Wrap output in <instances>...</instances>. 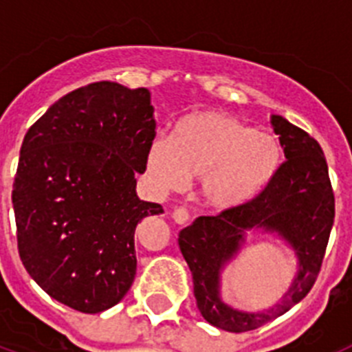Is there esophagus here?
I'll return each mask as SVG.
<instances>
[{
	"label": "esophagus",
	"mask_w": 352,
	"mask_h": 352,
	"mask_svg": "<svg viewBox=\"0 0 352 352\" xmlns=\"http://www.w3.org/2000/svg\"><path fill=\"white\" fill-rule=\"evenodd\" d=\"M173 219L174 222L179 223V226H185V223L190 220V213H188V210H185V208H178V210H174Z\"/></svg>",
	"instance_id": "34e87169"
}]
</instances>
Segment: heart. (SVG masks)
Wrapping results in <instances>:
<instances>
[{
    "instance_id": "1",
    "label": "heart",
    "mask_w": 352,
    "mask_h": 352,
    "mask_svg": "<svg viewBox=\"0 0 352 352\" xmlns=\"http://www.w3.org/2000/svg\"><path fill=\"white\" fill-rule=\"evenodd\" d=\"M282 164L275 135L223 111H195L160 135L146 153V173L164 190L203 178V195L220 210L243 206L272 183Z\"/></svg>"
}]
</instances>
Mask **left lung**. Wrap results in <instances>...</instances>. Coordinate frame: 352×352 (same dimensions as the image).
<instances>
[{
  "label": "left lung",
  "instance_id": "8db88e82",
  "mask_svg": "<svg viewBox=\"0 0 352 352\" xmlns=\"http://www.w3.org/2000/svg\"><path fill=\"white\" fill-rule=\"evenodd\" d=\"M272 125L285 153L272 183L243 206L223 210L217 217H199L178 238L192 272L199 312L210 324L231 333L273 321L309 294L333 227L335 195L319 142L282 116H273ZM250 228L276 232L300 259V272L283 303L257 314L232 311L218 296L219 270L237 253Z\"/></svg>",
  "mask_w": 352,
  "mask_h": 352
}]
</instances>
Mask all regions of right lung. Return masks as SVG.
<instances>
[{
	"label": "right lung",
	"mask_w": 352,
	"mask_h": 352,
	"mask_svg": "<svg viewBox=\"0 0 352 352\" xmlns=\"http://www.w3.org/2000/svg\"><path fill=\"white\" fill-rule=\"evenodd\" d=\"M153 139L151 93L111 80L65 95L24 135L12 190L19 256L70 309L104 312L135 278V227L162 213L135 194Z\"/></svg>",
	"instance_id": "add662e5"
}]
</instances>
